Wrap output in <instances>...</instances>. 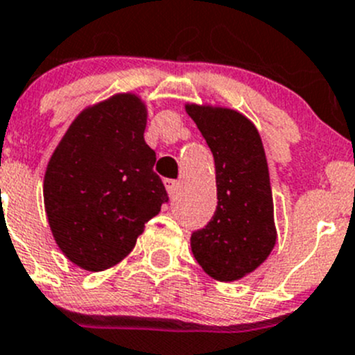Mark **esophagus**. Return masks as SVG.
Masks as SVG:
<instances>
[{"label":"esophagus","mask_w":355,"mask_h":355,"mask_svg":"<svg viewBox=\"0 0 355 355\" xmlns=\"http://www.w3.org/2000/svg\"><path fill=\"white\" fill-rule=\"evenodd\" d=\"M164 187H166L168 194L175 196V194H177V191H178V182L166 178V180H164Z\"/></svg>","instance_id":"esophagus-1"}]
</instances>
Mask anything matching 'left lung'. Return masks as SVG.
<instances>
[{
	"mask_svg": "<svg viewBox=\"0 0 355 355\" xmlns=\"http://www.w3.org/2000/svg\"><path fill=\"white\" fill-rule=\"evenodd\" d=\"M215 159L216 209L192 232L194 258L213 279L230 283L260 267L276 244L272 191L261 139L232 109L185 105Z\"/></svg>",
	"mask_w": 355,
	"mask_h": 355,
	"instance_id": "obj_1",
	"label": "left lung"
}]
</instances>
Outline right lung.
Segmentation results:
<instances>
[{
	"label": "right lung",
	"mask_w": 355,
	"mask_h": 355,
	"mask_svg": "<svg viewBox=\"0 0 355 355\" xmlns=\"http://www.w3.org/2000/svg\"><path fill=\"white\" fill-rule=\"evenodd\" d=\"M146 125L137 95H114L85 109L51 154L43 184L48 223L62 253L81 269L119 263L168 202Z\"/></svg>",
	"instance_id": "right-lung-1"
}]
</instances>
